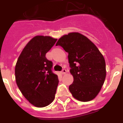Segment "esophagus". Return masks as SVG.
I'll return each instance as SVG.
<instances>
[{
	"label": "esophagus",
	"mask_w": 123,
	"mask_h": 123,
	"mask_svg": "<svg viewBox=\"0 0 123 123\" xmlns=\"http://www.w3.org/2000/svg\"><path fill=\"white\" fill-rule=\"evenodd\" d=\"M66 72H67V70L66 69H62V71L61 72V74H66Z\"/></svg>",
	"instance_id": "34e87169"
}]
</instances>
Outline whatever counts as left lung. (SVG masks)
<instances>
[{
	"label": "left lung",
	"mask_w": 123,
	"mask_h": 123,
	"mask_svg": "<svg viewBox=\"0 0 123 123\" xmlns=\"http://www.w3.org/2000/svg\"><path fill=\"white\" fill-rule=\"evenodd\" d=\"M68 53L74 81L69 86L73 97L81 101L92 100L101 89L106 76L105 61L97 47L84 35L70 33L56 44Z\"/></svg>",
	"instance_id": "1"
}]
</instances>
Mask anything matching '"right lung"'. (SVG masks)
<instances>
[{
	"label": "right lung",
	"mask_w": 123,
	"mask_h": 123,
	"mask_svg": "<svg viewBox=\"0 0 123 123\" xmlns=\"http://www.w3.org/2000/svg\"><path fill=\"white\" fill-rule=\"evenodd\" d=\"M56 40L49 36H35L24 48L16 64L18 87L27 100L37 107L47 106L55 99L59 79L52 70L53 62L45 55Z\"/></svg>",
	"instance_id": "right-lung-1"
}]
</instances>
